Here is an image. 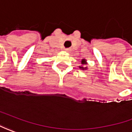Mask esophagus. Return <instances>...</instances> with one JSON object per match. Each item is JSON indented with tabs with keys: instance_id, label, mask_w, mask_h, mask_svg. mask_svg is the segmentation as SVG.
<instances>
[{
	"instance_id": "obj_1",
	"label": "esophagus",
	"mask_w": 132,
	"mask_h": 132,
	"mask_svg": "<svg viewBox=\"0 0 132 132\" xmlns=\"http://www.w3.org/2000/svg\"><path fill=\"white\" fill-rule=\"evenodd\" d=\"M65 50H66V51H67V52H68V51H69V49H65Z\"/></svg>"
}]
</instances>
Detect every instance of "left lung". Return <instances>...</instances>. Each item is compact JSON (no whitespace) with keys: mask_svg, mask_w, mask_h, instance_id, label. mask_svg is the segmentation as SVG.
I'll return each mask as SVG.
<instances>
[{"mask_svg":"<svg viewBox=\"0 0 132 132\" xmlns=\"http://www.w3.org/2000/svg\"><path fill=\"white\" fill-rule=\"evenodd\" d=\"M81 63H82V64H86V63H85V59H82ZM80 69H86V67L84 68V67H82V66H80Z\"/></svg>","mask_w":132,"mask_h":132,"instance_id":"obj_1","label":"left lung"}]
</instances>
